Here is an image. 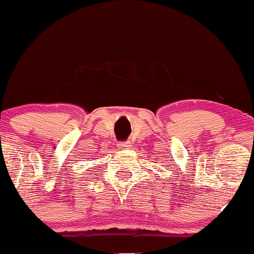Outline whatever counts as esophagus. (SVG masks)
I'll list each match as a JSON object with an SVG mask.
<instances>
[{
    "label": "esophagus",
    "mask_w": 254,
    "mask_h": 254,
    "mask_svg": "<svg viewBox=\"0 0 254 254\" xmlns=\"http://www.w3.org/2000/svg\"><path fill=\"white\" fill-rule=\"evenodd\" d=\"M130 146H131V143L129 141H125V142H119L118 147L122 148V150H127V148H130Z\"/></svg>",
    "instance_id": "esophagus-1"
}]
</instances>
